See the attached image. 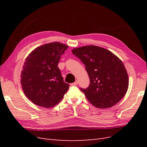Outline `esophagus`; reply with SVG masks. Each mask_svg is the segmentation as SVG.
Wrapping results in <instances>:
<instances>
[{
	"label": "esophagus",
	"mask_w": 147,
	"mask_h": 147,
	"mask_svg": "<svg viewBox=\"0 0 147 147\" xmlns=\"http://www.w3.org/2000/svg\"><path fill=\"white\" fill-rule=\"evenodd\" d=\"M77 84H78V81L76 80L74 83H71V85H72V86H76V85H77Z\"/></svg>",
	"instance_id": "34e87169"
}]
</instances>
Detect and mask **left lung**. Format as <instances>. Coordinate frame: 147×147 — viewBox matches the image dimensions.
I'll return each mask as SVG.
<instances>
[{
	"mask_svg": "<svg viewBox=\"0 0 147 147\" xmlns=\"http://www.w3.org/2000/svg\"><path fill=\"white\" fill-rule=\"evenodd\" d=\"M73 54L86 66L90 84L80 88L97 108H109L126 94L129 78L123 62L111 51L95 45L75 48Z\"/></svg>",
	"mask_w": 147,
	"mask_h": 147,
	"instance_id": "1",
	"label": "left lung"
}]
</instances>
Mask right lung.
<instances>
[{"mask_svg":"<svg viewBox=\"0 0 147 147\" xmlns=\"http://www.w3.org/2000/svg\"><path fill=\"white\" fill-rule=\"evenodd\" d=\"M67 48L59 42L45 44L35 48L26 59L21 83L25 95L34 104L53 107L67 91L69 84L64 82L57 67Z\"/></svg>","mask_w":147,"mask_h":147,"instance_id":"right-lung-1","label":"right lung"}]
</instances>
